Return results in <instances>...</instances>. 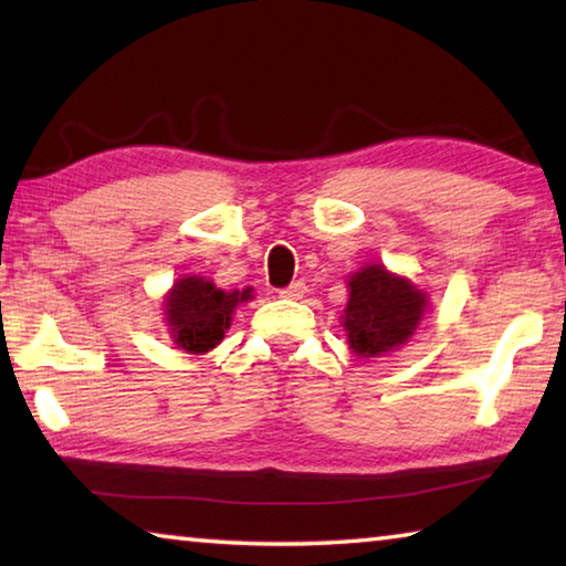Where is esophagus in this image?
Instances as JSON below:
<instances>
[{"label":"esophagus","mask_w":566,"mask_h":566,"mask_svg":"<svg viewBox=\"0 0 566 566\" xmlns=\"http://www.w3.org/2000/svg\"><path fill=\"white\" fill-rule=\"evenodd\" d=\"M280 294L284 296V300H302V296L306 294V284L302 280H294L290 286H284Z\"/></svg>","instance_id":"esophagus-1"}]
</instances>
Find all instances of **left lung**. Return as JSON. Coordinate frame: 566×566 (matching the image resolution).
I'll return each instance as SVG.
<instances>
[{
	"instance_id": "obj_1",
	"label": "left lung",
	"mask_w": 566,
	"mask_h": 566,
	"mask_svg": "<svg viewBox=\"0 0 566 566\" xmlns=\"http://www.w3.org/2000/svg\"><path fill=\"white\" fill-rule=\"evenodd\" d=\"M349 304L344 327L349 347L359 357H377L405 344L424 314L427 296L385 266H364L349 280Z\"/></svg>"
}]
</instances>
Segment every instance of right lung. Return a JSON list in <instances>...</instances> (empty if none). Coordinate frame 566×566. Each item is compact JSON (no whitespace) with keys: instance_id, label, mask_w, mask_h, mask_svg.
<instances>
[{"instance_id":"obj_1","label":"right lung","mask_w":566,"mask_h":566,"mask_svg":"<svg viewBox=\"0 0 566 566\" xmlns=\"http://www.w3.org/2000/svg\"><path fill=\"white\" fill-rule=\"evenodd\" d=\"M249 292H222L199 276L179 280L167 296V322L175 342L195 354L214 349L229 329L234 306L252 300Z\"/></svg>"}]
</instances>
